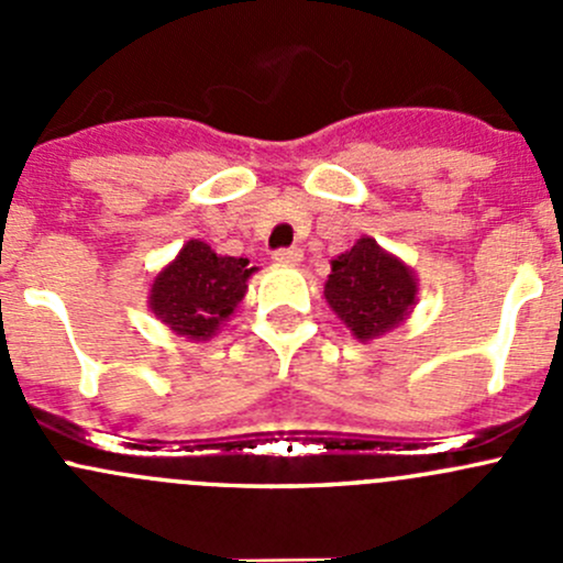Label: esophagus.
Here are the masks:
<instances>
[{
	"mask_svg": "<svg viewBox=\"0 0 563 563\" xmlns=\"http://www.w3.org/2000/svg\"><path fill=\"white\" fill-rule=\"evenodd\" d=\"M272 261L280 266H297L299 261H302V250L299 247H283V250H275L272 253Z\"/></svg>",
	"mask_w": 563,
	"mask_h": 563,
	"instance_id": "obj_1",
	"label": "esophagus"
}]
</instances>
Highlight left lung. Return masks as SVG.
Segmentation results:
<instances>
[{
  "label": "left lung",
  "instance_id": "8db88e82",
  "mask_svg": "<svg viewBox=\"0 0 563 563\" xmlns=\"http://www.w3.org/2000/svg\"><path fill=\"white\" fill-rule=\"evenodd\" d=\"M323 297L351 334L367 343L406 321L417 302V275L376 240L362 236L332 261Z\"/></svg>",
  "mask_w": 563,
  "mask_h": 563
}]
</instances>
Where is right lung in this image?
Here are the masks:
<instances>
[{"label": "right lung", "instance_id": "1", "mask_svg": "<svg viewBox=\"0 0 563 563\" xmlns=\"http://www.w3.org/2000/svg\"><path fill=\"white\" fill-rule=\"evenodd\" d=\"M247 258L218 255L207 242L190 240L179 255L157 272L150 308L168 329L187 340H209L245 299Z\"/></svg>", "mask_w": 563, "mask_h": 563}]
</instances>
